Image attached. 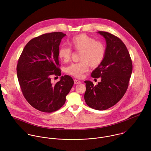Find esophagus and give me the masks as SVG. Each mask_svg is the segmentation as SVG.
<instances>
[{
	"instance_id": "obj_1",
	"label": "esophagus",
	"mask_w": 151,
	"mask_h": 151,
	"mask_svg": "<svg viewBox=\"0 0 151 151\" xmlns=\"http://www.w3.org/2000/svg\"><path fill=\"white\" fill-rule=\"evenodd\" d=\"M74 84H80V83H81V81H79V80H74Z\"/></svg>"
}]
</instances>
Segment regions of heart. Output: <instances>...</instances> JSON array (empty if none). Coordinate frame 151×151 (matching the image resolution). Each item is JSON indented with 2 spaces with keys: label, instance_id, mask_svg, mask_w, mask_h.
Wrapping results in <instances>:
<instances>
[{
  "label": "heart",
  "instance_id": "obj_1",
  "mask_svg": "<svg viewBox=\"0 0 151 151\" xmlns=\"http://www.w3.org/2000/svg\"><path fill=\"white\" fill-rule=\"evenodd\" d=\"M68 43L73 49L81 52V62L72 63L65 69L67 73L76 78H81L83 74L88 71L89 65L92 68L97 67L104 59L106 53L104 43L96 41L86 34H81L74 37ZM71 53L70 48L64 46L61 47L58 51L59 58L64 62L70 60Z\"/></svg>",
  "mask_w": 151,
  "mask_h": 151
}]
</instances>
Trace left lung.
Returning a JSON list of instances; mask_svg holds the SVG:
<instances>
[{"instance_id": "left-lung-1", "label": "left lung", "mask_w": 151, "mask_h": 151, "mask_svg": "<svg viewBox=\"0 0 151 151\" xmlns=\"http://www.w3.org/2000/svg\"><path fill=\"white\" fill-rule=\"evenodd\" d=\"M98 33L106 40V53L101 64L92 72L91 77H101V81L95 86L91 81H84V99L90 108L104 110L116 105L126 92L132 64L129 52L120 38L108 32Z\"/></svg>"}]
</instances>
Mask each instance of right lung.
Masks as SVG:
<instances>
[{
  "instance_id": "right-lung-1",
  "label": "right lung",
  "mask_w": 151,
  "mask_h": 151,
  "mask_svg": "<svg viewBox=\"0 0 151 151\" xmlns=\"http://www.w3.org/2000/svg\"><path fill=\"white\" fill-rule=\"evenodd\" d=\"M62 32L44 34L30 40L18 60L17 74L22 94L33 108L51 113L62 108L74 84L73 78L65 75L53 84V75L60 76L58 51Z\"/></svg>"
}]
</instances>
